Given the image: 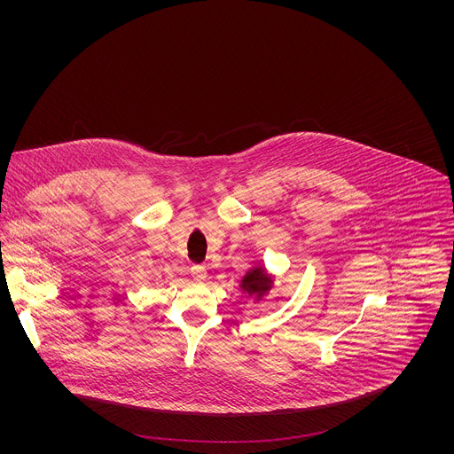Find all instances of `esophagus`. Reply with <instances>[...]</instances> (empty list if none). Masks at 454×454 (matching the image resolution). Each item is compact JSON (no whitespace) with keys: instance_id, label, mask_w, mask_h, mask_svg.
Wrapping results in <instances>:
<instances>
[{"instance_id":"esophagus-1","label":"esophagus","mask_w":454,"mask_h":454,"mask_svg":"<svg viewBox=\"0 0 454 454\" xmlns=\"http://www.w3.org/2000/svg\"><path fill=\"white\" fill-rule=\"evenodd\" d=\"M190 273H192V278L196 282H205V278H207V268L205 266H192Z\"/></svg>"}]
</instances>
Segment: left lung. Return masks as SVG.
Returning <instances> with one entry per match:
<instances>
[{"label":"left lung","mask_w":454,"mask_h":454,"mask_svg":"<svg viewBox=\"0 0 454 454\" xmlns=\"http://www.w3.org/2000/svg\"><path fill=\"white\" fill-rule=\"evenodd\" d=\"M273 284H275V275H271L264 266L256 264L251 270H247V273L240 278L239 289L249 298H253V301H261L270 294V291L273 289Z\"/></svg>","instance_id":"8db88e82"}]
</instances>
